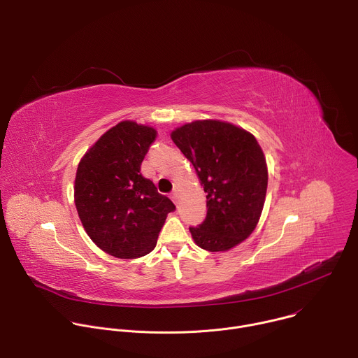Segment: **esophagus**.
Masks as SVG:
<instances>
[{"label": "esophagus", "instance_id": "34e87169", "mask_svg": "<svg viewBox=\"0 0 358 358\" xmlns=\"http://www.w3.org/2000/svg\"><path fill=\"white\" fill-rule=\"evenodd\" d=\"M171 199H173L176 203H178V191H177V189H174V191L171 192Z\"/></svg>", "mask_w": 358, "mask_h": 358}]
</instances>
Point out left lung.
<instances>
[{"mask_svg":"<svg viewBox=\"0 0 358 358\" xmlns=\"http://www.w3.org/2000/svg\"><path fill=\"white\" fill-rule=\"evenodd\" d=\"M171 138L207 192L206 221L189 228L194 242L229 250L253 232L264 210L268 167L259 143L242 127L211 119L177 127Z\"/></svg>","mask_w":358,"mask_h":358,"instance_id":"8db88e82","label":"left lung"}]
</instances>
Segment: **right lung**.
Instances as JSON below:
<instances>
[{
    "label": "right lung",
    "instance_id": "right-lung-1",
    "mask_svg": "<svg viewBox=\"0 0 358 358\" xmlns=\"http://www.w3.org/2000/svg\"><path fill=\"white\" fill-rule=\"evenodd\" d=\"M157 131L131 120L117 123L85 152L75 178V206L89 238L106 253L136 259L156 248L170 198L140 173Z\"/></svg>",
    "mask_w": 358,
    "mask_h": 358
}]
</instances>
